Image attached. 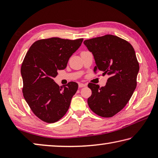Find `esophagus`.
Here are the masks:
<instances>
[{
  "mask_svg": "<svg viewBox=\"0 0 158 158\" xmlns=\"http://www.w3.org/2000/svg\"><path fill=\"white\" fill-rule=\"evenodd\" d=\"M85 84H79V88H83V87H85Z\"/></svg>",
  "mask_w": 158,
  "mask_h": 158,
  "instance_id": "obj_1",
  "label": "esophagus"
}]
</instances>
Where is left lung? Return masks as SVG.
Masks as SVG:
<instances>
[{"label": "left lung", "mask_w": 158, "mask_h": 158, "mask_svg": "<svg viewBox=\"0 0 158 158\" xmlns=\"http://www.w3.org/2000/svg\"><path fill=\"white\" fill-rule=\"evenodd\" d=\"M94 56V72L109 76L105 86L89 83L92 95L88 99L90 109L98 116H114L123 109L137 87L139 65L131 44L113 35L95 37L84 42Z\"/></svg>", "instance_id": "obj_1"}]
</instances>
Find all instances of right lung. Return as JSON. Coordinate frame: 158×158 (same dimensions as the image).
<instances>
[{
	"instance_id": "add662e5",
	"label": "right lung",
	"mask_w": 158,
	"mask_h": 158,
	"mask_svg": "<svg viewBox=\"0 0 158 158\" xmlns=\"http://www.w3.org/2000/svg\"><path fill=\"white\" fill-rule=\"evenodd\" d=\"M83 40H39L26 53L21 68L23 95L33 114L42 121L56 122L68 110L78 84L70 81L60 87L53 79L58 70L66 68L69 58L81 46Z\"/></svg>"
}]
</instances>
